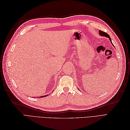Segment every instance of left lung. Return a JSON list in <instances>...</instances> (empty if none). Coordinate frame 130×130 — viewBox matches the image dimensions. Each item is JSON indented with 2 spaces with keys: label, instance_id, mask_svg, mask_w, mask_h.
<instances>
[{
  "label": "left lung",
  "instance_id": "1",
  "mask_svg": "<svg viewBox=\"0 0 130 130\" xmlns=\"http://www.w3.org/2000/svg\"><path fill=\"white\" fill-rule=\"evenodd\" d=\"M99 32L100 35H101V36H105V37H108V38H109V40H110V41H111V43H112V44L113 45V43H112L111 38V37H110V36H109V35H108L107 33H106V32H104V31H101V30H99ZM113 46H114V45H113Z\"/></svg>",
  "mask_w": 130,
  "mask_h": 130
}]
</instances>
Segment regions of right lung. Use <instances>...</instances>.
Listing matches in <instances>:
<instances>
[{"instance_id":"obj_1","label":"right lung","mask_w":130,"mask_h":130,"mask_svg":"<svg viewBox=\"0 0 130 130\" xmlns=\"http://www.w3.org/2000/svg\"><path fill=\"white\" fill-rule=\"evenodd\" d=\"M48 95H44V96H39V98H43V97H45V96H48Z\"/></svg>"}]
</instances>
